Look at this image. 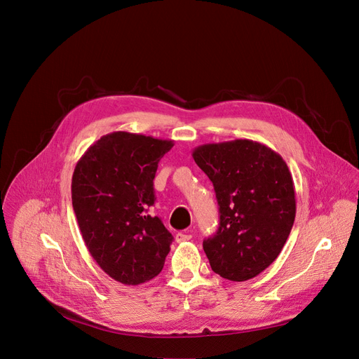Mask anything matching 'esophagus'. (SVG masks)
<instances>
[{
	"mask_svg": "<svg viewBox=\"0 0 359 359\" xmlns=\"http://www.w3.org/2000/svg\"><path fill=\"white\" fill-rule=\"evenodd\" d=\"M192 238V234L189 231H184V233H177L176 234V241L177 243H184V241H189Z\"/></svg>",
	"mask_w": 359,
	"mask_h": 359,
	"instance_id": "1",
	"label": "esophagus"
}]
</instances>
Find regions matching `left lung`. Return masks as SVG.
<instances>
[{"label":"left lung","instance_id":"left-lung-1","mask_svg":"<svg viewBox=\"0 0 359 359\" xmlns=\"http://www.w3.org/2000/svg\"><path fill=\"white\" fill-rule=\"evenodd\" d=\"M192 157L214 184L219 227L203 241L215 273L248 280L275 262L295 219V189L278 153L252 140L203 144Z\"/></svg>","mask_w":359,"mask_h":359}]
</instances>
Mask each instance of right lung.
Instances as JSON below:
<instances>
[{
	"instance_id": "obj_1",
	"label": "right lung",
	"mask_w": 359,
	"mask_h": 359,
	"mask_svg": "<svg viewBox=\"0 0 359 359\" xmlns=\"http://www.w3.org/2000/svg\"><path fill=\"white\" fill-rule=\"evenodd\" d=\"M173 141L118 130L87 148L74 168L72 208L86 246L97 265L125 285L156 278L173 236L154 205V177Z\"/></svg>"
}]
</instances>
